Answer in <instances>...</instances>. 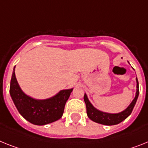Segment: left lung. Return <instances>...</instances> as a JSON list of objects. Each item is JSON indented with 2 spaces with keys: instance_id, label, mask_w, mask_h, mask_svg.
Instances as JSON below:
<instances>
[{
  "instance_id": "1",
  "label": "left lung",
  "mask_w": 148,
  "mask_h": 148,
  "mask_svg": "<svg viewBox=\"0 0 148 148\" xmlns=\"http://www.w3.org/2000/svg\"><path fill=\"white\" fill-rule=\"evenodd\" d=\"M136 84H136V92H135V96L132 101L125 110L120 113H116V114L103 112L101 110L96 109L89 101L87 95L85 93L84 99L86 103V114H87L88 117L94 122L102 124V125H106V126L116 125V124H118L123 121L124 120H126L131 114L135 105V103L137 101L138 95H139V86H138V81L137 77H136Z\"/></svg>"
}]
</instances>
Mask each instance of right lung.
<instances>
[{
  "mask_svg": "<svg viewBox=\"0 0 148 148\" xmlns=\"http://www.w3.org/2000/svg\"><path fill=\"white\" fill-rule=\"evenodd\" d=\"M72 90L73 88L63 89L49 99H35L22 91L16 77L15 67L13 68L10 86V96L19 114L34 125L43 126L59 120Z\"/></svg>",
  "mask_w": 148,
  "mask_h": 148,
  "instance_id": "1",
  "label": "right lung"
}]
</instances>
